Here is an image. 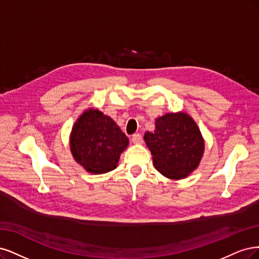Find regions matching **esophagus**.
Masks as SVG:
<instances>
[{
	"label": "esophagus",
	"instance_id": "1",
	"mask_svg": "<svg viewBox=\"0 0 259 259\" xmlns=\"http://www.w3.org/2000/svg\"><path fill=\"white\" fill-rule=\"evenodd\" d=\"M131 141H132L133 144H142V143H143V138H142L140 133H136V135L132 136Z\"/></svg>",
	"mask_w": 259,
	"mask_h": 259
}]
</instances>
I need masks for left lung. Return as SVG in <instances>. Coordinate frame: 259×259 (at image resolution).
Listing matches in <instances>:
<instances>
[{"mask_svg": "<svg viewBox=\"0 0 259 259\" xmlns=\"http://www.w3.org/2000/svg\"><path fill=\"white\" fill-rule=\"evenodd\" d=\"M144 140L155 168L171 180L188 177L199 165L204 152V141L197 123L183 112L158 117L154 132L147 131Z\"/></svg>", "mask_w": 259, "mask_h": 259, "instance_id": "left-lung-1", "label": "left lung"}]
</instances>
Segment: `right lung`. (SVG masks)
<instances>
[{
	"label": "right lung",
	"mask_w": 259,
	"mask_h": 259,
	"mask_svg": "<svg viewBox=\"0 0 259 259\" xmlns=\"http://www.w3.org/2000/svg\"><path fill=\"white\" fill-rule=\"evenodd\" d=\"M128 144L129 139L110 116L91 107L75 121L70 136L75 161L93 174L117 168L119 156Z\"/></svg>",
	"instance_id": "right-lung-1"
}]
</instances>
